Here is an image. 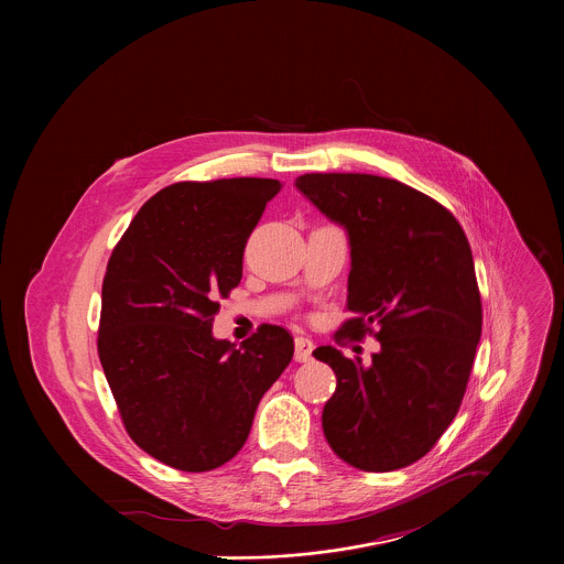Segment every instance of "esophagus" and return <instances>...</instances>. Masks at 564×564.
Returning <instances> with one entry per match:
<instances>
[{"instance_id":"obj_1","label":"esophagus","mask_w":564,"mask_h":564,"mask_svg":"<svg viewBox=\"0 0 564 564\" xmlns=\"http://www.w3.org/2000/svg\"><path fill=\"white\" fill-rule=\"evenodd\" d=\"M313 349H315V345H313L311 338H306V336L295 338V360L297 362L313 360Z\"/></svg>"}]
</instances>
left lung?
Here are the masks:
<instances>
[{"mask_svg":"<svg viewBox=\"0 0 564 564\" xmlns=\"http://www.w3.org/2000/svg\"><path fill=\"white\" fill-rule=\"evenodd\" d=\"M295 186L351 247L343 332L373 329L380 351L365 365L336 347L315 349L336 373L323 434L347 465L384 474L423 458L465 398L482 334V300L469 241L456 217L398 180L306 173Z\"/></svg>","mask_w":564,"mask_h":564,"instance_id":"1","label":"left lung"}]
</instances>
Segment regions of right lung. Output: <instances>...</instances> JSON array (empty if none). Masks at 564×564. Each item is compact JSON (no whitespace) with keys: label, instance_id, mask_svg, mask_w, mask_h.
I'll return each instance as SVG.
<instances>
[{"label":"right lung","instance_id":"add662e5","mask_svg":"<svg viewBox=\"0 0 564 564\" xmlns=\"http://www.w3.org/2000/svg\"><path fill=\"white\" fill-rule=\"evenodd\" d=\"M280 188L269 177L171 184L108 260L99 360L130 438L173 469L232 460L293 358L280 325H260L239 349L213 336L217 300L239 286L247 239Z\"/></svg>","mask_w":564,"mask_h":564}]
</instances>
